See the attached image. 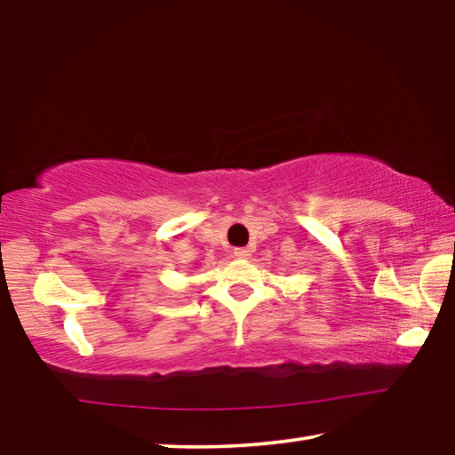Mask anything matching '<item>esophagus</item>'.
Wrapping results in <instances>:
<instances>
[{
	"label": "esophagus",
	"instance_id": "obj_1",
	"mask_svg": "<svg viewBox=\"0 0 455 455\" xmlns=\"http://www.w3.org/2000/svg\"><path fill=\"white\" fill-rule=\"evenodd\" d=\"M233 255H235L236 259H249V257H251V251L244 249V246H243V249H235Z\"/></svg>",
	"mask_w": 455,
	"mask_h": 455
}]
</instances>
